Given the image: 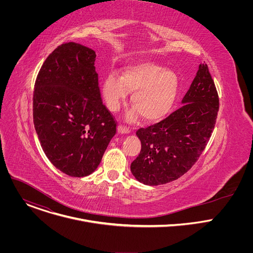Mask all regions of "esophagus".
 <instances>
[{
    "label": "esophagus",
    "mask_w": 253,
    "mask_h": 253,
    "mask_svg": "<svg viewBox=\"0 0 253 253\" xmlns=\"http://www.w3.org/2000/svg\"><path fill=\"white\" fill-rule=\"evenodd\" d=\"M117 132H118L119 134H129L130 131H129L128 128H125V127L119 125V126L117 127Z\"/></svg>",
    "instance_id": "esophagus-1"
}]
</instances>
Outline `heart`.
<instances>
[{
  "instance_id": "heart-1",
  "label": "heart",
  "mask_w": 253,
  "mask_h": 253,
  "mask_svg": "<svg viewBox=\"0 0 253 253\" xmlns=\"http://www.w3.org/2000/svg\"><path fill=\"white\" fill-rule=\"evenodd\" d=\"M179 90L177 75L169 69L143 61L125 67L121 76L108 75L102 85V94L110 111H117L128 93L135 110L128 114L133 120L139 114L146 122L164 118L172 109Z\"/></svg>"
}]
</instances>
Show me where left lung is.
I'll return each instance as SVG.
<instances>
[{"mask_svg": "<svg viewBox=\"0 0 253 253\" xmlns=\"http://www.w3.org/2000/svg\"><path fill=\"white\" fill-rule=\"evenodd\" d=\"M181 104L163 121L136 132L141 151L130 169L144 185L166 184L181 177L195 164L209 141L219 100L206 64L200 63Z\"/></svg>", "mask_w": 253, "mask_h": 253, "instance_id": "obj_1", "label": "left lung"}]
</instances>
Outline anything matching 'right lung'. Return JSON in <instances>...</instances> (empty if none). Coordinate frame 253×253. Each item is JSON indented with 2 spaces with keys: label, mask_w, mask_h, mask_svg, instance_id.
Here are the masks:
<instances>
[{
  "label": "right lung",
  "mask_w": 253,
  "mask_h": 253,
  "mask_svg": "<svg viewBox=\"0 0 253 253\" xmlns=\"http://www.w3.org/2000/svg\"><path fill=\"white\" fill-rule=\"evenodd\" d=\"M96 53L73 42L55 49L35 84L33 119L50 162L72 177L92 174L116 134L103 105Z\"/></svg>",
  "instance_id": "obj_1"
}]
</instances>
